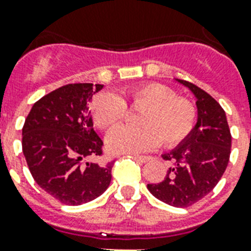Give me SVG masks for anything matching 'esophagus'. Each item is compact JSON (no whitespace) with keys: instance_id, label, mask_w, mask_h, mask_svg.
Returning <instances> with one entry per match:
<instances>
[{"instance_id":"34e87169","label":"esophagus","mask_w":251,"mask_h":251,"mask_svg":"<svg viewBox=\"0 0 251 251\" xmlns=\"http://www.w3.org/2000/svg\"><path fill=\"white\" fill-rule=\"evenodd\" d=\"M135 159L138 161H141V163H150V161L152 160V156H141V155H137Z\"/></svg>"}]
</instances>
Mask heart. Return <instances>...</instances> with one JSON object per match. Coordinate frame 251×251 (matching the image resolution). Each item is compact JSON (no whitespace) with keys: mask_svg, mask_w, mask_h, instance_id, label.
Instances as JSON below:
<instances>
[{"mask_svg":"<svg viewBox=\"0 0 251 251\" xmlns=\"http://www.w3.org/2000/svg\"><path fill=\"white\" fill-rule=\"evenodd\" d=\"M126 102L135 109L137 124L120 126L110 131L106 147L116 153H139L156 147L161 141L173 147L187 138L197 121L194 104L177 98L171 87L161 83H145L127 88L118 96L112 92L96 95L91 102V116L100 129H112L125 118Z\"/></svg>","mask_w":251,"mask_h":251,"instance_id":"1","label":"heart"}]
</instances>
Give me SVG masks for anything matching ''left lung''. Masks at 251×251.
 Wrapping results in <instances>:
<instances>
[{
    "instance_id": "8db88e82",
    "label": "left lung",
    "mask_w": 251,
    "mask_h": 251,
    "mask_svg": "<svg viewBox=\"0 0 251 251\" xmlns=\"http://www.w3.org/2000/svg\"><path fill=\"white\" fill-rule=\"evenodd\" d=\"M197 101L198 118L194 129L176 149L161 155L173 161L165 178L149 183L147 189L155 198L173 207H189L210 193L226 169L232 137L226 112L206 91L182 79Z\"/></svg>"
}]
</instances>
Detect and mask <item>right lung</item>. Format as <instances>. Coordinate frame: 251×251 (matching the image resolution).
Here are the masks:
<instances>
[{"label":"right lung","instance_id":"obj_1","mask_svg":"<svg viewBox=\"0 0 251 251\" xmlns=\"http://www.w3.org/2000/svg\"><path fill=\"white\" fill-rule=\"evenodd\" d=\"M102 84H66L33 104L22 129V149L39 186L69 206L98 198L108 189L113 161L100 156L102 141L94 130L88 102Z\"/></svg>","mask_w":251,"mask_h":251}]
</instances>
